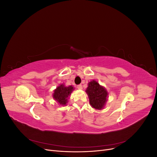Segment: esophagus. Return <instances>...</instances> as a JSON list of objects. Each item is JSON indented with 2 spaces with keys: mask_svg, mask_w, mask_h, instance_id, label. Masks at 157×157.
<instances>
[{
  "mask_svg": "<svg viewBox=\"0 0 157 157\" xmlns=\"http://www.w3.org/2000/svg\"><path fill=\"white\" fill-rule=\"evenodd\" d=\"M77 88L78 90H82V86L81 84L78 85V86H77Z\"/></svg>",
  "mask_w": 157,
  "mask_h": 157,
  "instance_id": "34e87169",
  "label": "esophagus"
}]
</instances>
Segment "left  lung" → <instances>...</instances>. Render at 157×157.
Instances as JSON below:
<instances>
[{
  "label": "left lung",
  "mask_w": 157,
  "mask_h": 157,
  "mask_svg": "<svg viewBox=\"0 0 157 157\" xmlns=\"http://www.w3.org/2000/svg\"><path fill=\"white\" fill-rule=\"evenodd\" d=\"M86 92L92 107L98 110H101L104 108L109 94L105 87L99 84L96 80H92L88 82Z\"/></svg>",
  "instance_id": "obj_1"
}]
</instances>
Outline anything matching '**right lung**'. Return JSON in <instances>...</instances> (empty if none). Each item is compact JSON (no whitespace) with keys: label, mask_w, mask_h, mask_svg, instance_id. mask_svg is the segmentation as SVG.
I'll return each mask as SVG.
<instances>
[{"label":"right lung","mask_w":157,"mask_h":157,"mask_svg":"<svg viewBox=\"0 0 157 157\" xmlns=\"http://www.w3.org/2000/svg\"><path fill=\"white\" fill-rule=\"evenodd\" d=\"M74 89L75 88L72 85L66 86L63 83L61 84L54 90L52 97L59 105L66 106L68 103L70 95L72 93Z\"/></svg>","instance_id":"obj_1"}]
</instances>
